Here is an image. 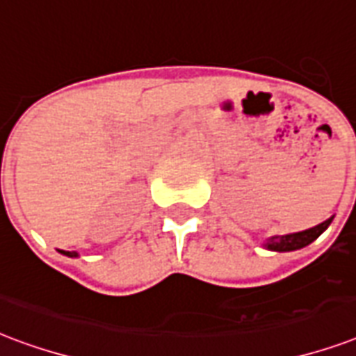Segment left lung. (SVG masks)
Returning a JSON list of instances; mask_svg holds the SVG:
<instances>
[{
	"mask_svg": "<svg viewBox=\"0 0 356 356\" xmlns=\"http://www.w3.org/2000/svg\"><path fill=\"white\" fill-rule=\"evenodd\" d=\"M330 222H332V216H330L329 220L321 222V224H317V226L310 227V229H305V232L268 237L263 246H265L267 250L273 252H291L298 250V248H305V246H308L310 243H314V241L330 226Z\"/></svg>",
	"mask_w": 356,
	"mask_h": 356,
	"instance_id": "obj_1",
	"label": "left lung"
}]
</instances>
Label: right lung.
I'll use <instances>...</instances> for the list:
<instances>
[{"label":"right lung","mask_w":356,"mask_h":356,"mask_svg":"<svg viewBox=\"0 0 356 356\" xmlns=\"http://www.w3.org/2000/svg\"><path fill=\"white\" fill-rule=\"evenodd\" d=\"M63 256H69V257H78V252H67V250H59Z\"/></svg>","instance_id":"obj_1"}]
</instances>
